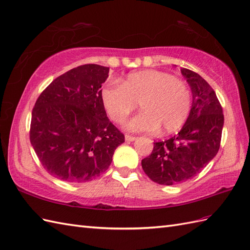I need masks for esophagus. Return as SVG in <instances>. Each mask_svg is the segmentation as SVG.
Here are the masks:
<instances>
[{"label": "esophagus", "mask_w": 250, "mask_h": 250, "mask_svg": "<svg viewBox=\"0 0 250 250\" xmlns=\"http://www.w3.org/2000/svg\"><path fill=\"white\" fill-rule=\"evenodd\" d=\"M136 139V137L131 136V135H125V140L126 142H134V140Z\"/></svg>", "instance_id": "esophagus-1"}]
</instances>
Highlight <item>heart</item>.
Listing matches in <instances>:
<instances>
[{"instance_id": "1", "label": "heart", "mask_w": 250, "mask_h": 250, "mask_svg": "<svg viewBox=\"0 0 250 250\" xmlns=\"http://www.w3.org/2000/svg\"><path fill=\"white\" fill-rule=\"evenodd\" d=\"M101 101L113 121L121 124L137 107L140 112L125 125L131 132L172 133L186 124L192 98L182 79L157 69L131 73L123 83L110 81L101 91Z\"/></svg>"}]
</instances>
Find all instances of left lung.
<instances>
[{"mask_svg":"<svg viewBox=\"0 0 250 250\" xmlns=\"http://www.w3.org/2000/svg\"><path fill=\"white\" fill-rule=\"evenodd\" d=\"M181 72L193 99L189 117L176 136L154 143L151 155L142 161L145 173L167 186L189 181L212 161L224 125L222 105L209 83L188 68Z\"/></svg>","mask_w":250,"mask_h":250,"instance_id":"8db88e82","label":"left lung"}]
</instances>
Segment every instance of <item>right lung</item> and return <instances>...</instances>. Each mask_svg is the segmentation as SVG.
Wrapping results in <instances>:
<instances>
[{"label": "right lung", "mask_w": 250, "mask_h": 250, "mask_svg": "<svg viewBox=\"0 0 250 250\" xmlns=\"http://www.w3.org/2000/svg\"><path fill=\"white\" fill-rule=\"evenodd\" d=\"M110 68L84 64L59 76L37 99L29 139L50 175L68 183L107 170L125 135L106 116L101 86Z\"/></svg>", "instance_id": "add662e5"}]
</instances>
